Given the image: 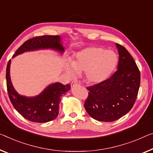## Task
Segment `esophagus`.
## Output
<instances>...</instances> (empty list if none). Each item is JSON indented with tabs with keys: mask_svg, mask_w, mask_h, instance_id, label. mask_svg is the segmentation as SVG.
Here are the masks:
<instances>
[{
	"mask_svg": "<svg viewBox=\"0 0 153 153\" xmlns=\"http://www.w3.org/2000/svg\"><path fill=\"white\" fill-rule=\"evenodd\" d=\"M77 83H76V82H71V87H74V86H76V85H77Z\"/></svg>",
	"mask_w": 153,
	"mask_h": 153,
	"instance_id": "obj_1",
	"label": "esophagus"
}]
</instances>
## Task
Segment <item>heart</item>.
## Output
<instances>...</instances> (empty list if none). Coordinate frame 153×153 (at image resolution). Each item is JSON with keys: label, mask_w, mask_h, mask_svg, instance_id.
Listing matches in <instances>:
<instances>
[{"label": "heart", "mask_w": 153, "mask_h": 153, "mask_svg": "<svg viewBox=\"0 0 153 153\" xmlns=\"http://www.w3.org/2000/svg\"><path fill=\"white\" fill-rule=\"evenodd\" d=\"M118 62L117 54L100 47H88L74 54L72 60L67 61L64 70L69 79H74L77 73L84 72L86 83L95 85L106 81Z\"/></svg>", "instance_id": "b5f03b06"}]
</instances>
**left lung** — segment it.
Returning <instances> with one entry per match:
<instances>
[{
    "mask_svg": "<svg viewBox=\"0 0 153 153\" xmlns=\"http://www.w3.org/2000/svg\"><path fill=\"white\" fill-rule=\"evenodd\" d=\"M119 53L117 70L103 82L87 87L84 108L91 117L100 122H113L131 111L140 86V72L129 52L116 43Z\"/></svg>",
    "mask_w": 153,
    "mask_h": 153,
    "instance_id": "obj_1",
    "label": "left lung"
}]
</instances>
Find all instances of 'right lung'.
Instances as JSON below:
<instances>
[{
  "mask_svg": "<svg viewBox=\"0 0 153 153\" xmlns=\"http://www.w3.org/2000/svg\"><path fill=\"white\" fill-rule=\"evenodd\" d=\"M53 50L62 55L65 51L62 38L60 36H42L25 42L20 46L13 58L25 52L38 50ZM11 61H9L6 69L7 87L10 101L14 108L22 117L33 122L45 123L58 117L59 105L62 95H66L71 88L69 84L64 85L54 82L48 85L39 94L32 97L20 95L13 87L10 76Z\"/></svg>",
  "mask_w": 153,
  "mask_h": 153,
  "instance_id": "add662e5",
  "label": "right lung"
}]
</instances>
